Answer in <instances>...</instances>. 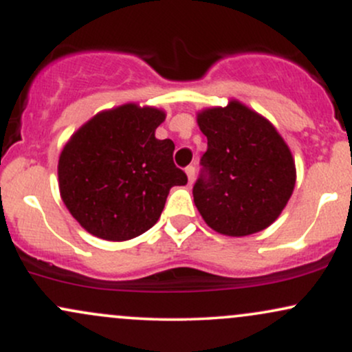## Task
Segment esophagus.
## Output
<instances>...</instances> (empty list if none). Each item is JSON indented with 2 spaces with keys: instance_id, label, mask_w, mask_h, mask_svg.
<instances>
[{
  "instance_id": "esophagus-1",
  "label": "esophagus",
  "mask_w": 352,
  "mask_h": 352,
  "mask_svg": "<svg viewBox=\"0 0 352 352\" xmlns=\"http://www.w3.org/2000/svg\"><path fill=\"white\" fill-rule=\"evenodd\" d=\"M185 172H187L188 184H192V182L195 180V165H188V167L185 168Z\"/></svg>"
}]
</instances>
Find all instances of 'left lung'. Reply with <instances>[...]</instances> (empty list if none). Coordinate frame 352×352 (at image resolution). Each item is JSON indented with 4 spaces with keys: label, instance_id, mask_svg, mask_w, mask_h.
<instances>
[{
    "label": "left lung",
    "instance_id": "left-lung-1",
    "mask_svg": "<svg viewBox=\"0 0 352 352\" xmlns=\"http://www.w3.org/2000/svg\"><path fill=\"white\" fill-rule=\"evenodd\" d=\"M199 125L208 139L192 190L200 215L228 236L270 227L296 182L288 145L268 120L236 100L200 112Z\"/></svg>",
    "mask_w": 352,
    "mask_h": 352
}]
</instances>
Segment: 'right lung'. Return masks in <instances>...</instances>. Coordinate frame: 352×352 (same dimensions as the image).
<instances>
[{
    "instance_id": "1",
    "label": "right lung",
    "mask_w": 352,
    "mask_h": 352,
    "mask_svg": "<svg viewBox=\"0 0 352 352\" xmlns=\"http://www.w3.org/2000/svg\"><path fill=\"white\" fill-rule=\"evenodd\" d=\"M159 109L125 104L100 112L59 157V190L71 215L92 235L124 241L157 223L168 192L187 184L170 139H155Z\"/></svg>"
}]
</instances>
